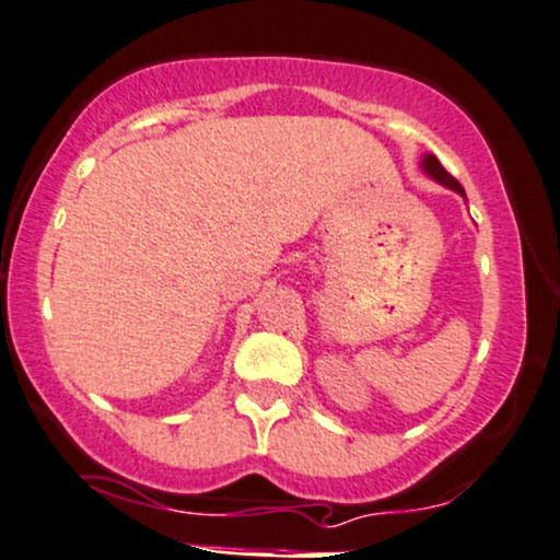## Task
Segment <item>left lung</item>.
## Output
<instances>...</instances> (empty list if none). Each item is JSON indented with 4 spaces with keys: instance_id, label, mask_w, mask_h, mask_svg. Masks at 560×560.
Here are the masks:
<instances>
[{
    "instance_id": "left-lung-1",
    "label": "left lung",
    "mask_w": 560,
    "mask_h": 560,
    "mask_svg": "<svg viewBox=\"0 0 560 560\" xmlns=\"http://www.w3.org/2000/svg\"><path fill=\"white\" fill-rule=\"evenodd\" d=\"M422 170H425V172L430 174V177H433L435 182H441V185H446L448 190L459 192L462 198H464V187H462L459 182H456L454 177H451V174H448L446 170H443V166H441V161H438L435 156H430V153H428V156L422 159Z\"/></svg>"
}]
</instances>
